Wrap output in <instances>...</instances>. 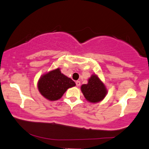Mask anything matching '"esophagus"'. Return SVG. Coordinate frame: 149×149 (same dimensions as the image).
Returning <instances> with one entry per match:
<instances>
[{
	"label": "esophagus",
	"instance_id": "obj_1",
	"mask_svg": "<svg viewBox=\"0 0 149 149\" xmlns=\"http://www.w3.org/2000/svg\"><path fill=\"white\" fill-rule=\"evenodd\" d=\"M76 86H81V82H80L79 81H76Z\"/></svg>",
	"mask_w": 149,
	"mask_h": 149
}]
</instances>
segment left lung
<instances>
[{
  "instance_id": "left-lung-1",
  "label": "left lung",
  "mask_w": 149,
  "mask_h": 149,
  "mask_svg": "<svg viewBox=\"0 0 149 149\" xmlns=\"http://www.w3.org/2000/svg\"><path fill=\"white\" fill-rule=\"evenodd\" d=\"M81 91L86 99L91 103L99 102L107 93L105 85L95 75L91 76L87 84L81 86Z\"/></svg>"
}]
</instances>
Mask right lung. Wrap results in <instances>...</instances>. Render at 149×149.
<instances>
[{"instance_id": "add662e5", "label": "right lung", "mask_w": 149, "mask_h": 149, "mask_svg": "<svg viewBox=\"0 0 149 149\" xmlns=\"http://www.w3.org/2000/svg\"><path fill=\"white\" fill-rule=\"evenodd\" d=\"M75 86L74 81L61 73L59 68L43 75L38 83L40 94L49 101L58 100L67 89Z\"/></svg>"}]
</instances>
